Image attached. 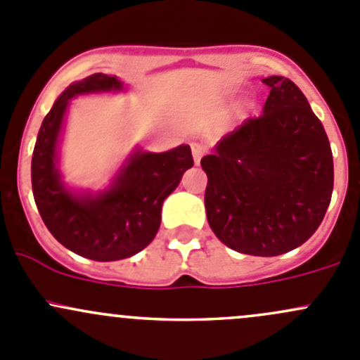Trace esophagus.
I'll return each mask as SVG.
<instances>
[{
  "label": "esophagus",
  "mask_w": 360,
  "mask_h": 360,
  "mask_svg": "<svg viewBox=\"0 0 360 360\" xmlns=\"http://www.w3.org/2000/svg\"><path fill=\"white\" fill-rule=\"evenodd\" d=\"M191 151H193V158H195V163H200V158H202V155H203V150H202V146L200 144H191Z\"/></svg>",
  "instance_id": "34e87169"
}]
</instances>
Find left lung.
<instances>
[{"mask_svg": "<svg viewBox=\"0 0 360 360\" xmlns=\"http://www.w3.org/2000/svg\"><path fill=\"white\" fill-rule=\"evenodd\" d=\"M270 96L202 158L207 221L230 249L278 256L321 226L333 195L328 134L307 97L284 76L263 79Z\"/></svg>", "mask_w": 360, "mask_h": 360, "instance_id": "1", "label": "left lung"}]
</instances>
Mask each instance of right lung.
<instances>
[{
    "label": "right lung",
    "mask_w": 360,
    "mask_h": 360,
    "mask_svg": "<svg viewBox=\"0 0 360 360\" xmlns=\"http://www.w3.org/2000/svg\"><path fill=\"white\" fill-rule=\"evenodd\" d=\"M122 89L116 76L103 72L69 85L43 120L32 151V195L43 223L64 248L94 261L125 259L146 248L160 228L163 200L193 167L188 144L165 153L137 150L110 190L82 197L66 190L56 163L69 101L79 94Z\"/></svg>",
    "instance_id": "obj_1"
}]
</instances>
